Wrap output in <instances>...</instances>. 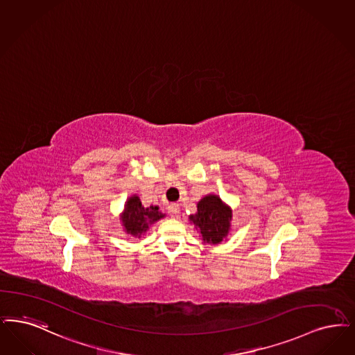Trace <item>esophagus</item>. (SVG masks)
<instances>
[{
  "label": "esophagus",
  "mask_w": 355,
  "mask_h": 355,
  "mask_svg": "<svg viewBox=\"0 0 355 355\" xmlns=\"http://www.w3.org/2000/svg\"><path fill=\"white\" fill-rule=\"evenodd\" d=\"M168 210H169V213L171 215H177V214L180 213V206L177 203H171V205H169Z\"/></svg>",
  "instance_id": "esophagus-1"
}]
</instances>
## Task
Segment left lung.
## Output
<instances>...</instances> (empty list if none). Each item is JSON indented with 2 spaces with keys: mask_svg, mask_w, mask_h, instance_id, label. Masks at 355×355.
<instances>
[{
  "mask_svg": "<svg viewBox=\"0 0 355 355\" xmlns=\"http://www.w3.org/2000/svg\"><path fill=\"white\" fill-rule=\"evenodd\" d=\"M198 211L190 215V222L202 234L203 241L218 244L226 238L230 230L232 213L220 198L207 196L200 199L197 205Z\"/></svg>",
  "mask_w": 355,
  "mask_h": 355,
  "instance_id": "1",
  "label": "left lung"
}]
</instances>
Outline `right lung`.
<instances>
[{"instance_id":"right-lung-1","label":"right lung","mask_w":355,"mask_h":355,"mask_svg":"<svg viewBox=\"0 0 355 355\" xmlns=\"http://www.w3.org/2000/svg\"><path fill=\"white\" fill-rule=\"evenodd\" d=\"M161 218H164V214L158 211L157 206L144 207L140 198L135 196L128 199L125 211L121 216V220L128 234L140 238L152 223Z\"/></svg>"}]
</instances>
